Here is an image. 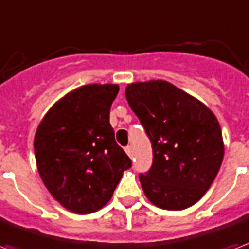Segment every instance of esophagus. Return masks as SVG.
Returning <instances> with one entry per match:
<instances>
[{
	"label": "esophagus",
	"instance_id": "esophagus-1",
	"mask_svg": "<svg viewBox=\"0 0 249 249\" xmlns=\"http://www.w3.org/2000/svg\"><path fill=\"white\" fill-rule=\"evenodd\" d=\"M124 151H126V153L130 156V158H132L134 156V149H132L131 145H127L126 148H124Z\"/></svg>",
	"mask_w": 249,
	"mask_h": 249
}]
</instances>
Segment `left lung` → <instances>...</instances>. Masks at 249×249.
<instances>
[{"label":"left lung","instance_id":"left-lung-1","mask_svg":"<svg viewBox=\"0 0 249 249\" xmlns=\"http://www.w3.org/2000/svg\"><path fill=\"white\" fill-rule=\"evenodd\" d=\"M126 100L152 145V165L139 175L147 198L165 210L194 205L210 188L223 160L215 115L162 80L128 85Z\"/></svg>","mask_w":249,"mask_h":249}]
</instances>
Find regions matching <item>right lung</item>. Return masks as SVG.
<instances>
[{
  "label": "right lung",
  "instance_id": "obj_1",
  "mask_svg": "<svg viewBox=\"0 0 249 249\" xmlns=\"http://www.w3.org/2000/svg\"><path fill=\"white\" fill-rule=\"evenodd\" d=\"M119 88L84 85L57 101L39 124L34 151L39 175L56 201L77 214L109 202L131 160L109 121Z\"/></svg>",
  "mask_w": 249,
  "mask_h": 249
}]
</instances>
